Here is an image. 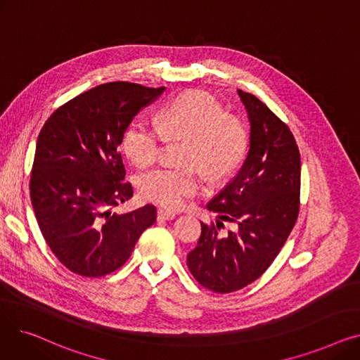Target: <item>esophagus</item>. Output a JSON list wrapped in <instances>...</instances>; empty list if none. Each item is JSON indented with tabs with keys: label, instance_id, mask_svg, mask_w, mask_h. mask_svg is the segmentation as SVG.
<instances>
[{
	"label": "esophagus",
	"instance_id": "1",
	"mask_svg": "<svg viewBox=\"0 0 360 360\" xmlns=\"http://www.w3.org/2000/svg\"><path fill=\"white\" fill-rule=\"evenodd\" d=\"M175 217H176V214L172 213V212H166V210H159L158 212V219L159 220H172Z\"/></svg>",
	"mask_w": 360,
	"mask_h": 360
}]
</instances>
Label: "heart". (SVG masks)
Wrapping results in <instances>:
<instances>
[{
  "instance_id": "1",
  "label": "heart",
  "mask_w": 360,
  "mask_h": 360,
  "mask_svg": "<svg viewBox=\"0 0 360 360\" xmlns=\"http://www.w3.org/2000/svg\"><path fill=\"white\" fill-rule=\"evenodd\" d=\"M185 139V166H162L146 174L140 193L146 201L176 210L188 198L198 194L202 176L195 164L212 179L231 175L239 165L247 131L242 122L226 113L224 108L202 91H186L170 101L156 117V124L137 118L122 134V150L139 167L158 160L165 140Z\"/></svg>"
}]
</instances>
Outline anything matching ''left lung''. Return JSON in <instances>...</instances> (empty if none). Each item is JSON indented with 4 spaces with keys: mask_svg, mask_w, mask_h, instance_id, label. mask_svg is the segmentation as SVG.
I'll list each match as a JSON object with an SVG mask.
<instances>
[{
    "mask_svg": "<svg viewBox=\"0 0 360 360\" xmlns=\"http://www.w3.org/2000/svg\"><path fill=\"white\" fill-rule=\"evenodd\" d=\"M251 122L250 151L239 174L207 209L236 222L223 238L222 222L201 223L188 269L205 289L231 293L266 271L288 240L299 214L300 155L290 128L257 96L238 90Z\"/></svg>",
    "mask_w": 360,
    "mask_h": 360,
    "instance_id": "8db88e82",
    "label": "left lung"
}]
</instances>
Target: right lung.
<instances>
[{"label":"right lung","instance_id":"1","mask_svg":"<svg viewBox=\"0 0 360 360\" xmlns=\"http://www.w3.org/2000/svg\"><path fill=\"white\" fill-rule=\"evenodd\" d=\"M165 87L112 82L55 109L36 143L30 200L53 255L79 276L102 277L122 267L156 207L125 214L112 207L132 197L120 146L127 125Z\"/></svg>","mask_w":360,"mask_h":360}]
</instances>
